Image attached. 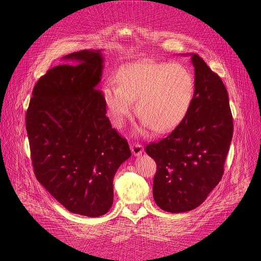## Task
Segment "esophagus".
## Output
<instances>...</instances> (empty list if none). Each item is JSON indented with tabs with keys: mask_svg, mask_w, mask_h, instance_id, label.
Instances as JSON below:
<instances>
[{
	"mask_svg": "<svg viewBox=\"0 0 261 261\" xmlns=\"http://www.w3.org/2000/svg\"><path fill=\"white\" fill-rule=\"evenodd\" d=\"M143 146L139 143H135V144H132L131 145V150H132V153L135 155V156H140L143 152Z\"/></svg>",
	"mask_w": 261,
	"mask_h": 261,
	"instance_id": "obj_1",
	"label": "esophagus"
}]
</instances>
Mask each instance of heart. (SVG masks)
Masks as SVG:
<instances>
[{
	"instance_id": "heart-1",
	"label": "heart",
	"mask_w": 261,
	"mask_h": 261,
	"mask_svg": "<svg viewBox=\"0 0 261 261\" xmlns=\"http://www.w3.org/2000/svg\"><path fill=\"white\" fill-rule=\"evenodd\" d=\"M117 86L103 89L102 99L112 120L120 124L136 100V113L155 132L179 124L195 95V79L181 63L145 62L125 66L117 75Z\"/></svg>"
}]
</instances>
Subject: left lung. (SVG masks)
Segmentation results:
<instances>
[{
    "instance_id": "obj_1",
    "label": "left lung",
    "mask_w": 261,
    "mask_h": 261,
    "mask_svg": "<svg viewBox=\"0 0 261 261\" xmlns=\"http://www.w3.org/2000/svg\"><path fill=\"white\" fill-rule=\"evenodd\" d=\"M195 95L185 118L173 131L146 147L156 163L153 199L167 212L192 211L220 182L233 137L229 97L221 78L197 54Z\"/></svg>"
}]
</instances>
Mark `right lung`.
Segmentation results:
<instances>
[{"mask_svg":"<svg viewBox=\"0 0 261 261\" xmlns=\"http://www.w3.org/2000/svg\"><path fill=\"white\" fill-rule=\"evenodd\" d=\"M62 60L72 63L50 68L32 92L26 112L31 161L38 181L67 211L98 217L112 207L113 177L131 150L106 115L100 50Z\"/></svg>","mask_w":261,"mask_h":261,"instance_id":"obj_1","label":"right lung"}]
</instances>
